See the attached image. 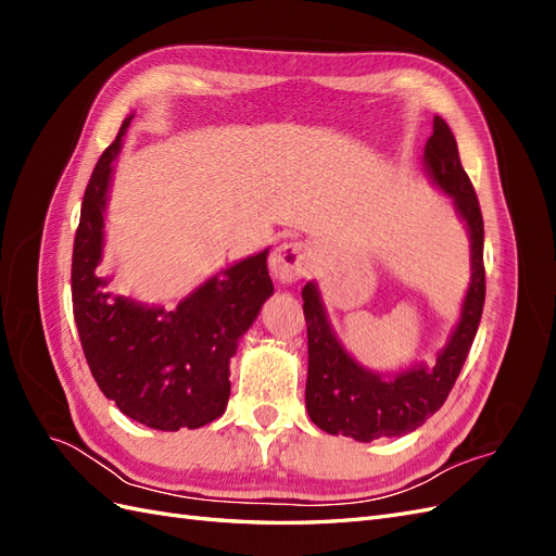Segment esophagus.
<instances>
[{
  "label": "esophagus",
  "mask_w": 556,
  "mask_h": 556,
  "mask_svg": "<svg viewBox=\"0 0 556 556\" xmlns=\"http://www.w3.org/2000/svg\"><path fill=\"white\" fill-rule=\"evenodd\" d=\"M313 262V248L304 241L282 243L271 255V274L278 282L290 285L308 274Z\"/></svg>",
  "instance_id": "1"
}]
</instances>
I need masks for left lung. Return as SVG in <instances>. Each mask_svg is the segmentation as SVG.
<instances>
[{
    "label": "left lung",
    "mask_w": 556,
    "mask_h": 556,
    "mask_svg": "<svg viewBox=\"0 0 556 556\" xmlns=\"http://www.w3.org/2000/svg\"><path fill=\"white\" fill-rule=\"evenodd\" d=\"M425 169L452 197L454 208L468 227L470 285L462 317L433 366L417 364L408 371L384 378L348 355L329 325L317 285L313 280L306 282L301 290L308 325L306 410L327 433H343L359 443H371L382 435L390 439L422 427L445 403L473 345L484 306V225L476 190L459 160L457 141L439 115L433 117V134L425 146Z\"/></svg>",
    "instance_id": "1"
}]
</instances>
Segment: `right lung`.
Segmentation results:
<instances>
[{"label":"right lung","mask_w":556,"mask_h":556,"mask_svg":"<svg viewBox=\"0 0 556 556\" xmlns=\"http://www.w3.org/2000/svg\"><path fill=\"white\" fill-rule=\"evenodd\" d=\"M131 117L99 157L83 197L72 260L74 319L99 390L129 419L160 431L199 429L225 413L229 359L274 294L268 248L208 278L172 311L104 292L109 280L97 266L106 199Z\"/></svg>","instance_id":"obj_1"}]
</instances>
